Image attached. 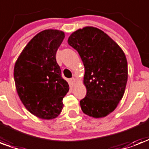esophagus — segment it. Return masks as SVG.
<instances>
[{
	"mask_svg": "<svg viewBox=\"0 0 149 149\" xmlns=\"http://www.w3.org/2000/svg\"><path fill=\"white\" fill-rule=\"evenodd\" d=\"M75 81H76V79H75L74 77H72V78H71V79H70V82H71V84H74Z\"/></svg>",
	"mask_w": 149,
	"mask_h": 149,
	"instance_id": "obj_1",
	"label": "esophagus"
}]
</instances>
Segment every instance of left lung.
<instances>
[{"instance_id": "left-lung-1", "label": "left lung", "mask_w": 149, "mask_h": 149, "mask_svg": "<svg viewBox=\"0 0 149 149\" xmlns=\"http://www.w3.org/2000/svg\"><path fill=\"white\" fill-rule=\"evenodd\" d=\"M68 44L77 50L85 68L87 94L79 101L86 115L106 116L114 111L127 82V62L123 50L101 29L84 27L72 33Z\"/></svg>"}]
</instances>
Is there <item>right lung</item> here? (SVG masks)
<instances>
[{"label":"right lung","mask_w":149,"mask_h":149,"mask_svg":"<svg viewBox=\"0 0 149 149\" xmlns=\"http://www.w3.org/2000/svg\"><path fill=\"white\" fill-rule=\"evenodd\" d=\"M64 38V33L56 29L40 32L28 43L15 65L19 98L29 112L44 120L62 112V99L70 89L55 57Z\"/></svg>","instance_id":"add662e5"}]
</instances>
